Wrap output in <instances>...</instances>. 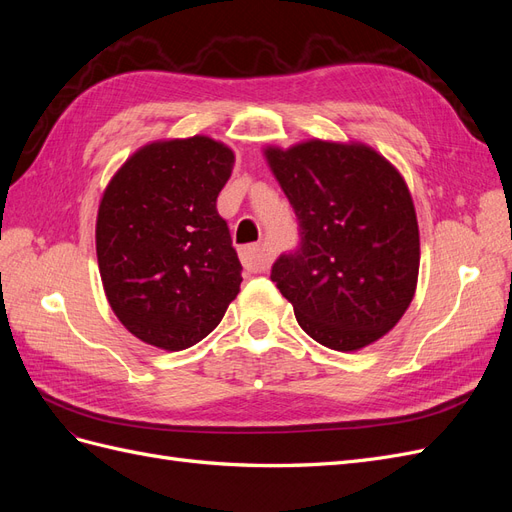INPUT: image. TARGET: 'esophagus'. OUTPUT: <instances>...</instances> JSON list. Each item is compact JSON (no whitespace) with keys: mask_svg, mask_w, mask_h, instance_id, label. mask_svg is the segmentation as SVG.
<instances>
[{"mask_svg":"<svg viewBox=\"0 0 512 512\" xmlns=\"http://www.w3.org/2000/svg\"><path fill=\"white\" fill-rule=\"evenodd\" d=\"M241 262H243V267L247 271L258 273V271L269 269L271 254L267 252V247L260 245V243L247 245V247H243V250H241Z\"/></svg>","mask_w":512,"mask_h":512,"instance_id":"esophagus-1","label":"esophagus"}]
</instances>
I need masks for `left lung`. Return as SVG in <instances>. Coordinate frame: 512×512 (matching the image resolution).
<instances>
[{"instance_id": "obj_1", "label": "left lung", "mask_w": 512, "mask_h": 512, "mask_svg": "<svg viewBox=\"0 0 512 512\" xmlns=\"http://www.w3.org/2000/svg\"><path fill=\"white\" fill-rule=\"evenodd\" d=\"M265 158L299 220L301 245L271 282L318 344L354 352L378 342L412 303L421 241L408 185L363 143L305 141Z\"/></svg>"}]
</instances>
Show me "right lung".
I'll use <instances>...</instances> for the list:
<instances>
[{
  "mask_svg": "<svg viewBox=\"0 0 512 512\" xmlns=\"http://www.w3.org/2000/svg\"><path fill=\"white\" fill-rule=\"evenodd\" d=\"M235 153L209 136L138 149L108 181L96 252L108 305L134 337L168 352L205 339L239 294L241 262L215 209Z\"/></svg>",
  "mask_w": 512,
  "mask_h": 512,
  "instance_id": "right-lung-1",
  "label": "right lung"
}]
</instances>
